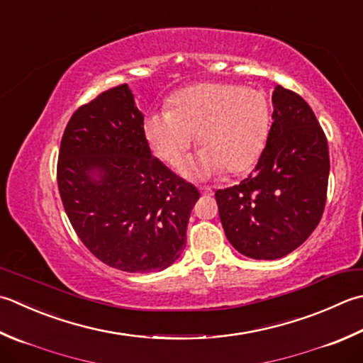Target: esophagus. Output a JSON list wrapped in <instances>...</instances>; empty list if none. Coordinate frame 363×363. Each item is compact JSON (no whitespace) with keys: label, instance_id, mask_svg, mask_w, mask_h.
<instances>
[{"label":"esophagus","instance_id":"34e87169","mask_svg":"<svg viewBox=\"0 0 363 363\" xmlns=\"http://www.w3.org/2000/svg\"><path fill=\"white\" fill-rule=\"evenodd\" d=\"M200 191L203 195H212V189L211 187H200Z\"/></svg>","mask_w":363,"mask_h":363}]
</instances>
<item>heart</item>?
<instances>
[{"label":"heart","instance_id":"b5f03b06","mask_svg":"<svg viewBox=\"0 0 363 363\" xmlns=\"http://www.w3.org/2000/svg\"><path fill=\"white\" fill-rule=\"evenodd\" d=\"M143 130L152 151L169 167L181 165L196 137L203 151L190 165L191 172L240 174L264 151L271 105L258 89L201 83L177 92L169 110L149 113Z\"/></svg>","mask_w":363,"mask_h":363}]
</instances>
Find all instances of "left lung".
Wrapping results in <instances>:
<instances>
[{
	"label": "left lung",
	"mask_w": 363,
	"mask_h": 363,
	"mask_svg": "<svg viewBox=\"0 0 363 363\" xmlns=\"http://www.w3.org/2000/svg\"><path fill=\"white\" fill-rule=\"evenodd\" d=\"M274 123L264 151L239 186L216 191L230 244L253 259L286 257L308 239L323 217L329 147L313 110L277 84Z\"/></svg>",
	"instance_id": "left-lung-1"
}]
</instances>
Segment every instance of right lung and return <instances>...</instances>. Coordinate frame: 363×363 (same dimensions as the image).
Here are the masks:
<instances>
[{"mask_svg":"<svg viewBox=\"0 0 363 363\" xmlns=\"http://www.w3.org/2000/svg\"><path fill=\"white\" fill-rule=\"evenodd\" d=\"M127 84L78 108L64 130L58 189L77 236L106 266L163 271L186 247L195 186L155 159Z\"/></svg>","mask_w":363,"mask_h":363,"instance_id":"add662e5","label":"right lung"}]
</instances>
